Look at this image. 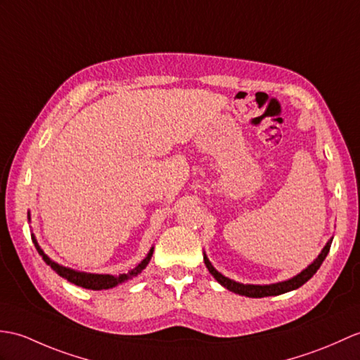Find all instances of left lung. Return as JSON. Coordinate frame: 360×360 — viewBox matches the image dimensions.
<instances>
[{
    "label": "left lung",
    "instance_id": "left-lung-1",
    "mask_svg": "<svg viewBox=\"0 0 360 360\" xmlns=\"http://www.w3.org/2000/svg\"><path fill=\"white\" fill-rule=\"evenodd\" d=\"M331 242L333 238L328 239L327 244L322 248V252L319 253L314 261L307 266L305 270H302L300 273H297L293 278H290L287 281H282V282H276V283H266V285H255V283H240L233 281L227 276H224L222 273H219L218 270L214 269L212 265V262L208 261V257L204 252V262L205 266L208 269V271L212 273L213 278L218 281L224 288H227L229 291H233V293L240 295V296H247V297H266V296H278V295H283V293H288V291H293L299 287H302L307 281H310L313 278V274L319 270V266L322 265V262L325 261V257H327L328 252H330V247H331Z\"/></svg>",
    "mask_w": 360,
    "mask_h": 360
}]
</instances>
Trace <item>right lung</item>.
I'll return each instance as SVG.
<instances>
[{
    "label": "right lung",
    "instance_id": "1",
    "mask_svg": "<svg viewBox=\"0 0 360 360\" xmlns=\"http://www.w3.org/2000/svg\"><path fill=\"white\" fill-rule=\"evenodd\" d=\"M27 219L30 221V212H27ZM32 240H33V244H35L37 252L39 253L41 257L44 259V262L50 266V269H52L55 273L60 274L61 278H64V279H67L69 282L75 283V285L82 287V288H87V290H108V288H113L116 285H120V283H124V282H127V281H130L133 278H136V276L148 265L150 259H152V255H153V250H155V247L150 248V252L147 253V256L142 259V261L135 266V269L130 270L129 273H124V274H120V276H113V274H98V273L78 271V270L69 269V266L60 265L58 262L52 261V259H50L43 252V248L39 247L35 235H32Z\"/></svg>",
    "mask_w": 360,
    "mask_h": 360
}]
</instances>
